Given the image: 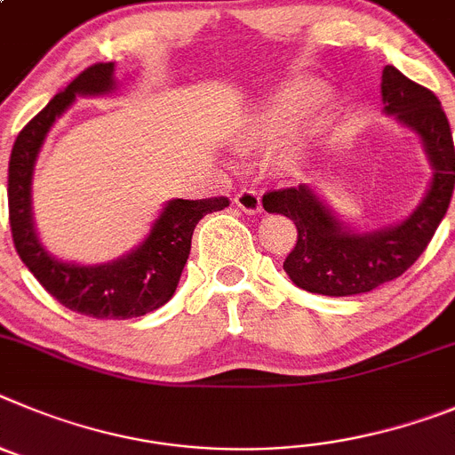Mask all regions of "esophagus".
Masks as SVG:
<instances>
[{
    "mask_svg": "<svg viewBox=\"0 0 455 455\" xmlns=\"http://www.w3.org/2000/svg\"><path fill=\"white\" fill-rule=\"evenodd\" d=\"M233 202H235V206L240 208V211L249 212V215L260 212V195H258L253 188H243V190L233 197Z\"/></svg>",
    "mask_w": 455,
    "mask_h": 455,
    "instance_id": "1",
    "label": "esophagus"
}]
</instances>
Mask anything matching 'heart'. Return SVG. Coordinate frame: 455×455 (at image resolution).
<instances>
[{
    "label": "heart",
    "instance_id": "b5f03b06",
    "mask_svg": "<svg viewBox=\"0 0 455 455\" xmlns=\"http://www.w3.org/2000/svg\"><path fill=\"white\" fill-rule=\"evenodd\" d=\"M324 92L317 84L297 81L285 85L244 120L237 138L243 142H267L288 138L308 124L322 106Z\"/></svg>",
    "mask_w": 455,
    "mask_h": 455
}]
</instances>
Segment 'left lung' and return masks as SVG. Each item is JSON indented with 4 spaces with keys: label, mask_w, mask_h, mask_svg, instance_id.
I'll return each instance as SVG.
<instances>
[{
    "label": "left lung",
    "mask_w": 455,
    "mask_h": 455,
    "mask_svg": "<svg viewBox=\"0 0 455 455\" xmlns=\"http://www.w3.org/2000/svg\"><path fill=\"white\" fill-rule=\"evenodd\" d=\"M380 95L386 113L411 126L433 165L428 195L406 222L355 233L339 224L306 183L263 195L267 212H281L297 227V243L283 269L292 283L326 297H351L395 281L427 251L455 186V149L449 120L431 90L386 65Z\"/></svg>",
    "instance_id": "1"
}]
</instances>
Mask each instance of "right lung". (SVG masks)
Here are the masks:
<instances>
[{"label": "right lung", "mask_w": 455, "mask_h": 455, "mask_svg": "<svg viewBox=\"0 0 455 455\" xmlns=\"http://www.w3.org/2000/svg\"><path fill=\"white\" fill-rule=\"evenodd\" d=\"M110 90L113 63L90 65L20 131L8 161V222L22 263L59 304L95 319H129L170 301L190 256L195 227L208 212L227 208L228 197L172 199L145 243L116 263L81 267L49 256L31 220L36 156L52 124L76 97L106 95Z\"/></svg>", "instance_id": "add662e5"}]
</instances>
